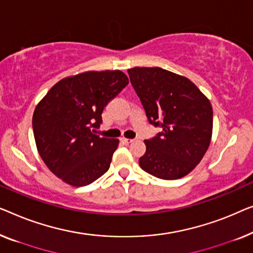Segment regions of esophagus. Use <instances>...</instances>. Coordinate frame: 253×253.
I'll list each match as a JSON object with an SVG mask.
<instances>
[{
  "label": "esophagus",
  "mask_w": 253,
  "mask_h": 253,
  "mask_svg": "<svg viewBox=\"0 0 253 253\" xmlns=\"http://www.w3.org/2000/svg\"><path fill=\"white\" fill-rule=\"evenodd\" d=\"M122 142H123V143H125V144H129V143H131V142H133V140H131V138L123 137L122 138Z\"/></svg>",
  "instance_id": "esophagus-1"
}]
</instances>
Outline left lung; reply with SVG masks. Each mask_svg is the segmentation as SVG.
<instances>
[{"instance_id": "1", "label": "left lung", "mask_w": 253, "mask_h": 253, "mask_svg": "<svg viewBox=\"0 0 253 253\" xmlns=\"http://www.w3.org/2000/svg\"><path fill=\"white\" fill-rule=\"evenodd\" d=\"M149 123L163 130L145 140L141 169L163 180L189 174L211 143L213 110L209 98L186 77L162 67L127 71Z\"/></svg>"}]
</instances>
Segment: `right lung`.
Masks as SVG:
<instances>
[{"label":"right lung","mask_w":253,"mask_h":253,"mask_svg":"<svg viewBox=\"0 0 253 253\" xmlns=\"http://www.w3.org/2000/svg\"><path fill=\"white\" fill-rule=\"evenodd\" d=\"M128 84L122 71H88L58 81L39 102L33 133L42 161L73 187L87 186L109 169L118 138L99 137L106 104Z\"/></svg>","instance_id":"right-lung-1"}]
</instances>
